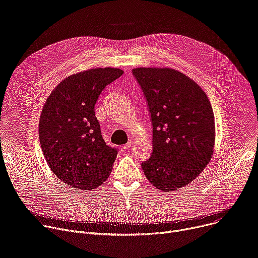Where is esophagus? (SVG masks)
Here are the masks:
<instances>
[{
	"mask_svg": "<svg viewBox=\"0 0 258 258\" xmlns=\"http://www.w3.org/2000/svg\"><path fill=\"white\" fill-rule=\"evenodd\" d=\"M132 145V142H127L125 145H123V148L126 150V149H130V147Z\"/></svg>",
	"mask_w": 258,
	"mask_h": 258,
	"instance_id": "34e87169",
	"label": "esophagus"
}]
</instances>
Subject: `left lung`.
Listing matches in <instances>:
<instances>
[{"label":"left lung","instance_id":"left-lung-1","mask_svg":"<svg viewBox=\"0 0 258 258\" xmlns=\"http://www.w3.org/2000/svg\"><path fill=\"white\" fill-rule=\"evenodd\" d=\"M151 117L153 150L142 168L162 191L185 187L209 162L214 146V115L203 90L171 68H135Z\"/></svg>","mask_w":258,"mask_h":258}]
</instances>
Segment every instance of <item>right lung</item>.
Segmentation results:
<instances>
[{"instance_id":"right-lung-1","label":"right lung","mask_w":258,"mask_h":258,"mask_svg":"<svg viewBox=\"0 0 258 258\" xmlns=\"http://www.w3.org/2000/svg\"><path fill=\"white\" fill-rule=\"evenodd\" d=\"M122 75L111 67L82 71L62 81L47 99L40 143L48 165L66 185L91 190L111 172L118 149L102 138L95 105L102 91Z\"/></svg>"}]
</instances>
